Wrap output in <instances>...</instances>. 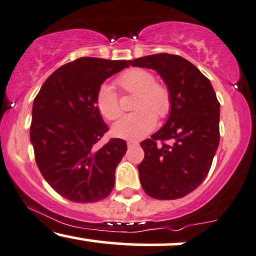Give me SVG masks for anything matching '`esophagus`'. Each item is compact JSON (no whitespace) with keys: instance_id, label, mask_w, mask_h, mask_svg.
Returning <instances> with one entry per match:
<instances>
[{"instance_id":"1","label":"esophagus","mask_w":256,"mask_h":256,"mask_svg":"<svg viewBox=\"0 0 256 256\" xmlns=\"http://www.w3.org/2000/svg\"><path fill=\"white\" fill-rule=\"evenodd\" d=\"M127 145H128L129 148H130V147H134V146H136V145H138V142H136V141H128V142H127Z\"/></svg>"}]
</instances>
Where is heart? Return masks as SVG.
<instances>
[{
    "mask_svg": "<svg viewBox=\"0 0 256 256\" xmlns=\"http://www.w3.org/2000/svg\"><path fill=\"white\" fill-rule=\"evenodd\" d=\"M123 91L136 93L133 114L123 116L112 127L116 138L126 140H139L153 130L157 123L156 115L164 118L171 110L170 92L162 84L156 82L152 73L145 69H129L117 79ZM96 106L104 118L114 121L122 114L117 94L112 86L103 85L96 96Z\"/></svg>",
    "mask_w": 256,
    "mask_h": 256,
    "instance_id": "obj_1",
    "label": "heart"
}]
</instances>
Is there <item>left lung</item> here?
<instances>
[{
  "label": "left lung",
  "mask_w": 256,
  "mask_h": 256,
  "mask_svg": "<svg viewBox=\"0 0 256 256\" xmlns=\"http://www.w3.org/2000/svg\"><path fill=\"white\" fill-rule=\"evenodd\" d=\"M154 69L170 92L169 118L151 139L141 141V186L153 199L175 200L206 178L219 145V104L210 80L181 56L157 54L128 61ZM174 140L172 146L164 144Z\"/></svg>",
  "instance_id": "obj_1"
}]
</instances>
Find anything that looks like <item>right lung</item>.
Segmentation results:
<instances>
[{"instance_id": "obj_1", "label": "right lung", "mask_w": 256, "mask_h": 256, "mask_svg": "<svg viewBox=\"0 0 256 256\" xmlns=\"http://www.w3.org/2000/svg\"><path fill=\"white\" fill-rule=\"evenodd\" d=\"M127 61L80 57L45 80L32 108L30 139L36 163L51 188L74 202H96L111 193L115 170L127 151L122 139L99 145L109 130L96 96Z\"/></svg>"}]
</instances>
